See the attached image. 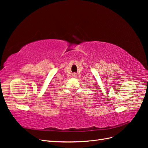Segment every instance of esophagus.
Returning <instances> with one entry per match:
<instances>
[{
	"instance_id": "esophagus-1",
	"label": "esophagus",
	"mask_w": 148,
	"mask_h": 148,
	"mask_svg": "<svg viewBox=\"0 0 148 148\" xmlns=\"http://www.w3.org/2000/svg\"><path fill=\"white\" fill-rule=\"evenodd\" d=\"M72 75H73V77H76V76H77V74H76L75 73H73V74H72Z\"/></svg>"
}]
</instances>
